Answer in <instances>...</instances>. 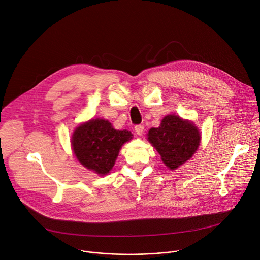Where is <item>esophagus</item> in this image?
Returning <instances> with one entry per match:
<instances>
[{
  "label": "esophagus",
  "mask_w": 260,
  "mask_h": 260,
  "mask_svg": "<svg viewBox=\"0 0 260 260\" xmlns=\"http://www.w3.org/2000/svg\"><path fill=\"white\" fill-rule=\"evenodd\" d=\"M135 131H136L137 135L141 136V135L143 134V132H144V126H143V125H141V124H138V125H136V126H135Z\"/></svg>",
  "instance_id": "34e87169"
}]
</instances>
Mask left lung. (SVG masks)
<instances>
[{
    "label": "left lung",
    "instance_id": "obj_1",
    "mask_svg": "<svg viewBox=\"0 0 260 260\" xmlns=\"http://www.w3.org/2000/svg\"><path fill=\"white\" fill-rule=\"evenodd\" d=\"M148 140L161 155L165 165L176 169L196 152L200 144V134L191 121L177 115H167L159 127L149 131Z\"/></svg>",
    "mask_w": 260,
    "mask_h": 260
}]
</instances>
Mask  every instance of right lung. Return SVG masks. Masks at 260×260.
<instances>
[{"instance_id": "add662e5", "label": "right lung", "mask_w": 260, "mask_h": 260, "mask_svg": "<svg viewBox=\"0 0 260 260\" xmlns=\"http://www.w3.org/2000/svg\"><path fill=\"white\" fill-rule=\"evenodd\" d=\"M132 138L131 132L117 131L108 120L92 119L74 131L71 143L78 161L104 176L112 169L121 146Z\"/></svg>"}]
</instances>
